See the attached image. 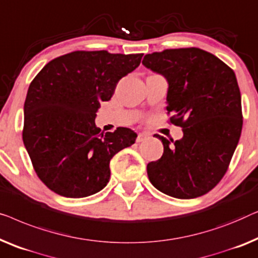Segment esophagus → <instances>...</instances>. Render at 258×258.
Wrapping results in <instances>:
<instances>
[{
  "label": "esophagus",
  "instance_id": "esophagus-1",
  "mask_svg": "<svg viewBox=\"0 0 258 258\" xmlns=\"http://www.w3.org/2000/svg\"><path fill=\"white\" fill-rule=\"evenodd\" d=\"M147 138H148L147 133H139V134H138V138H137V143H141V141L146 140Z\"/></svg>",
  "mask_w": 258,
  "mask_h": 258
}]
</instances>
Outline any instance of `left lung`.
Listing matches in <instances>:
<instances>
[{
  "mask_svg": "<svg viewBox=\"0 0 258 258\" xmlns=\"http://www.w3.org/2000/svg\"><path fill=\"white\" fill-rule=\"evenodd\" d=\"M143 64L168 82L167 113L182 127V139L155 134L164 154L147 165L151 183L169 197H202L220 182L242 131L241 92L235 72L213 53L199 48L148 53Z\"/></svg>",
  "mask_w": 258,
  "mask_h": 258,
  "instance_id": "obj_1",
  "label": "left lung"
}]
</instances>
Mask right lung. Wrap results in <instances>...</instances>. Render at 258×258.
Instances as JSON below:
<instances>
[{"label":"right lung","mask_w":258,"mask_h":258,"mask_svg":"<svg viewBox=\"0 0 258 258\" xmlns=\"http://www.w3.org/2000/svg\"><path fill=\"white\" fill-rule=\"evenodd\" d=\"M144 53L74 51L49 61L30 83L24 101L23 143L36 174L65 198L96 194L110 180V161L136 143L126 127L101 132L100 101L139 67Z\"/></svg>","instance_id":"add662e5"}]
</instances>
